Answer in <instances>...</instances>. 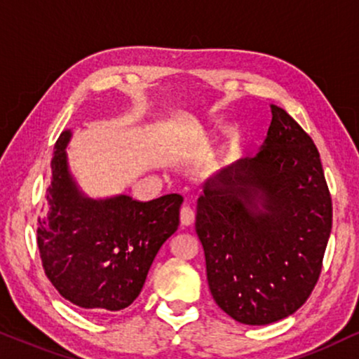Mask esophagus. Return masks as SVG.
Masks as SVG:
<instances>
[{
  "label": "esophagus",
  "instance_id": "esophagus-1",
  "mask_svg": "<svg viewBox=\"0 0 359 359\" xmlns=\"http://www.w3.org/2000/svg\"><path fill=\"white\" fill-rule=\"evenodd\" d=\"M195 222V212L192 207H189V205H184L182 208H180V223L184 224V226H190Z\"/></svg>",
  "mask_w": 359,
  "mask_h": 359
}]
</instances>
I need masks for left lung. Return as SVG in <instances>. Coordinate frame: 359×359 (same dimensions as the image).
Segmentation results:
<instances>
[{
    "mask_svg": "<svg viewBox=\"0 0 359 359\" xmlns=\"http://www.w3.org/2000/svg\"><path fill=\"white\" fill-rule=\"evenodd\" d=\"M271 111L259 154L208 180L195 219L210 292L246 325L277 322L302 307L318 283L332 231L317 146L283 108L272 104Z\"/></svg>",
    "mask_w": 359,
    "mask_h": 359,
    "instance_id": "left-lung-1",
    "label": "left lung"
}]
</instances>
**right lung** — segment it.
<instances>
[{"label": "right lung", "mask_w": 359, "mask_h": 359, "mask_svg": "<svg viewBox=\"0 0 359 359\" xmlns=\"http://www.w3.org/2000/svg\"><path fill=\"white\" fill-rule=\"evenodd\" d=\"M69 140L70 131H64L55 142L46 215L37 219L42 267L70 304L88 312H118L141 294L157 251L177 231L184 198L83 197L67 169Z\"/></svg>", "instance_id": "right-lung-1"}]
</instances>
